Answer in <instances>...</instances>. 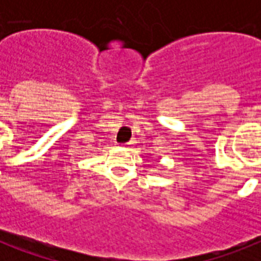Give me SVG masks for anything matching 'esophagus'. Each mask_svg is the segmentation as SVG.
<instances>
[{"instance_id": "34e87169", "label": "esophagus", "mask_w": 261, "mask_h": 261, "mask_svg": "<svg viewBox=\"0 0 261 261\" xmlns=\"http://www.w3.org/2000/svg\"><path fill=\"white\" fill-rule=\"evenodd\" d=\"M134 141H130V142H126V143H123V146L126 147V149H130V147L134 146Z\"/></svg>"}]
</instances>
